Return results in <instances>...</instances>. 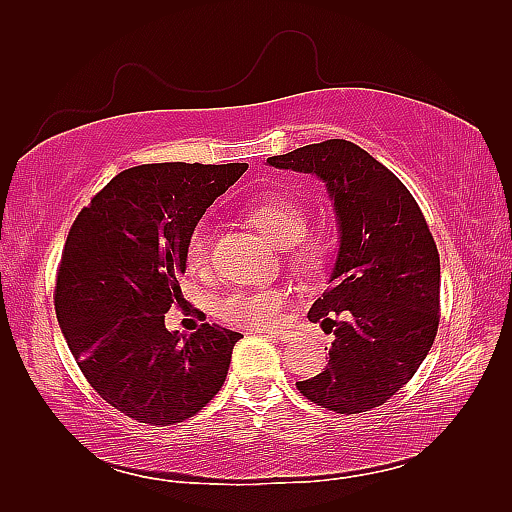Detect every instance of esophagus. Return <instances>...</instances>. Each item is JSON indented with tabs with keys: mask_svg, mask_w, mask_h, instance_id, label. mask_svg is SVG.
Instances as JSON below:
<instances>
[{
	"mask_svg": "<svg viewBox=\"0 0 512 512\" xmlns=\"http://www.w3.org/2000/svg\"><path fill=\"white\" fill-rule=\"evenodd\" d=\"M267 335L269 337H275V339H280V342H292L294 339V333L292 331H286V329H273V331H267Z\"/></svg>",
	"mask_w": 512,
	"mask_h": 512,
	"instance_id": "34e87169",
	"label": "esophagus"
}]
</instances>
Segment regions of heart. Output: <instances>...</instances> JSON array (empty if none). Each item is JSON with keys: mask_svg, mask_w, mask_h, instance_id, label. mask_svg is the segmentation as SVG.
I'll return each mask as SVG.
<instances>
[{"mask_svg": "<svg viewBox=\"0 0 512 512\" xmlns=\"http://www.w3.org/2000/svg\"><path fill=\"white\" fill-rule=\"evenodd\" d=\"M250 222L273 247L286 250L290 265L299 273H318L327 262L329 247L320 237H303L307 232V211L292 196H269L247 211ZM209 235L198 226L185 245V265L192 271L207 267ZM286 294L282 288L232 290L215 303L220 320L235 327H267L282 314Z\"/></svg>", "mask_w": 512, "mask_h": 512, "instance_id": "obj_1", "label": "heart"}]
</instances>
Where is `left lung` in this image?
Wrapping results in <instances>:
<instances>
[{
    "label": "left lung",
    "instance_id": "left-lung-1",
    "mask_svg": "<svg viewBox=\"0 0 512 512\" xmlns=\"http://www.w3.org/2000/svg\"><path fill=\"white\" fill-rule=\"evenodd\" d=\"M267 164L318 177L337 222L329 288L307 314L335 342L327 367L297 389L339 414L378 408L416 374L438 331L440 256L423 213L389 168L342 138Z\"/></svg>",
    "mask_w": 512,
    "mask_h": 512
}]
</instances>
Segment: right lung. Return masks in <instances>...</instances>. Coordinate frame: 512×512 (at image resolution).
Returning a JSON list of instances; mask_svg holds the SVG:
<instances>
[{"instance_id":"obj_1","label":"right lung","mask_w":512,"mask_h":512,"mask_svg":"<svg viewBox=\"0 0 512 512\" xmlns=\"http://www.w3.org/2000/svg\"><path fill=\"white\" fill-rule=\"evenodd\" d=\"M247 164H143L123 170L70 228L55 312L83 376L113 408L149 425L183 423L222 389L243 337L218 324L168 331L183 307L185 245Z\"/></svg>"}]
</instances>
